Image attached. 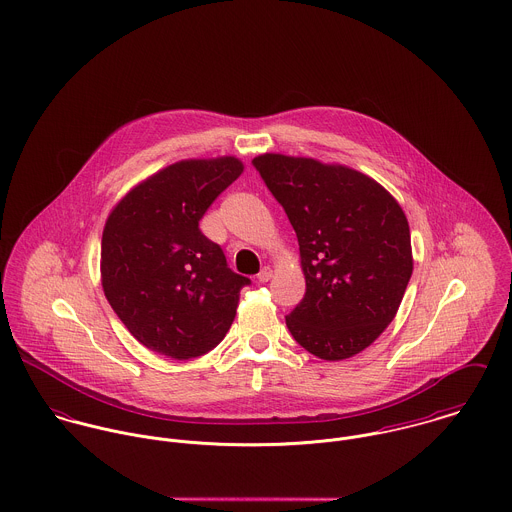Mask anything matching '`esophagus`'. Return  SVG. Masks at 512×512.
Returning a JSON list of instances; mask_svg holds the SVG:
<instances>
[{
	"label": "esophagus",
	"mask_w": 512,
	"mask_h": 512,
	"mask_svg": "<svg viewBox=\"0 0 512 512\" xmlns=\"http://www.w3.org/2000/svg\"><path fill=\"white\" fill-rule=\"evenodd\" d=\"M272 276H274V270H272L270 266H264V268L260 270V274H258V282H260V284H266V282L272 280Z\"/></svg>",
	"instance_id": "esophagus-1"
}]
</instances>
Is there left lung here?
<instances>
[{"mask_svg":"<svg viewBox=\"0 0 512 512\" xmlns=\"http://www.w3.org/2000/svg\"><path fill=\"white\" fill-rule=\"evenodd\" d=\"M252 163L299 244L305 295L286 317L293 339L323 361L355 357L396 317L414 270L402 207L347 165L282 153Z\"/></svg>","mask_w":512,"mask_h":512,"instance_id":"left-lung-1","label":"left lung"}]
</instances>
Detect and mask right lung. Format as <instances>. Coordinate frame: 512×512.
I'll return each mask as SVG.
<instances>
[{"instance_id": "add662e5", "label": "right lung", "mask_w": 512, "mask_h": 512, "mask_svg": "<svg viewBox=\"0 0 512 512\" xmlns=\"http://www.w3.org/2000/svg\"><path fill=\"white\" fill-rule=\"evenodd\" d=\"M242 171L232 155L177 161L130 189L106 219L104 295L128 331L159 355L201 357L234 321L250 280L226 266L199 220Z\"/></svg>"}]
</instances>
